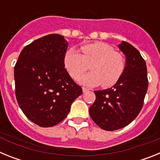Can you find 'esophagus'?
Wrapping results in <instances>:
<instances>
[{"mask_svg": "<svg viewBox=\"0 0 160 160\" xmlns=\"http://www.w3.org/2000/svg\"><path fill=\"white\" fill-rule=\"evenodd\" d=\"M88 90H89V89L86 88V87H82V92H83V93L87 92V91H88Z\"/></svg>", "mask_w": 160, "mask_h": 160, "instance_id": "esophagus-1", "label": "esophagus"}]
</instances>
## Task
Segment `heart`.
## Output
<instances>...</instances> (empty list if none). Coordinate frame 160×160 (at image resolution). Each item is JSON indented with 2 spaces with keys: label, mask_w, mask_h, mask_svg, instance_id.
<instances>
[{
  "label": "heart",
  "mask_w": 160,
  "mask_h": 160,
  "mask_svg": "<svg viewBox=\"0 0 160 160\" xmlns=\"http://www.w3.org/2000/svg\"><path fill=\"white\" fill-rule=\"evenodd\" d=\"M82 54L74 49H69L64 55V66L70 77L77 80L91 64L92 71L78 79L87 87L102 85L111 87L121 78L126 68V61L120 53L104 42H96L81 46Z\"/></svg>",
  "instance_id": "1"
}]
</instances>
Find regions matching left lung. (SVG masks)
<instances>
[{
  "label": "left lung",
  "instance_id": "left-lung-1",
  "mask_svg": "<svg viewBox=\"0 0 160 160\" xmlns=\"http://www.w3.org/2000/svg\"><path fill=\"white\" fill-rule=\"evenodd\" d=\"M118 48L126 56L123 74L111 88L94 91L90 107L93 121L105 131L121 129L138 116L148 87L146 62L138 49L126 42Z\"/></svg>",
  "mask_w": 160,
  "mask_h": 160
}]
</instances>
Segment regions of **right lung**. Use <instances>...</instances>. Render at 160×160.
I'll use <instances>...</instances> for the list:
<instances>
[{
	"label": "right lung",
	"instance_id": "obj_1",
	"mask_svg": "<svg viewBox=\"0 0 160 160\" xmlns=\"http://www.w3.org/2000/svg\"><path fill=\"white\" fill-rule=\"evenodd\" d=\"M68 43L49 34L25 46L14 67L18 105L30 121L42 128L62 122L72 102L82 94L64 66Z\"/></svg>",
	"mask_w": 160,
	"mask_h": 160
}]
</instances>
